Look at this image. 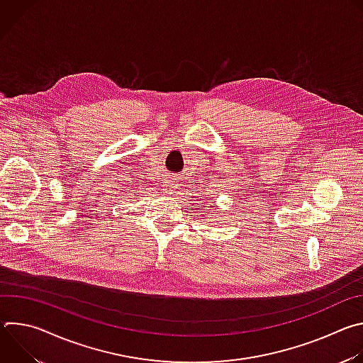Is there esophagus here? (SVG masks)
I'll use <instances>...</instances> for the list:
<instances>
[{"mask_svg": "<svg viewBox=\"0 0 363 363\" xmlns=\"http://www.w3.org/2000/svg\"><path fill=\"white\" fill-rule=\"evenodd\" d=\"M177 181L175 179H167L165 182H164V191H165V194H172L174 191H175V188H177Z\"/></svg>", "mask_w": 363, "mask_h": 363, "instance_id": "esophagus-1", "label": "esophagus"}]
</instances>
